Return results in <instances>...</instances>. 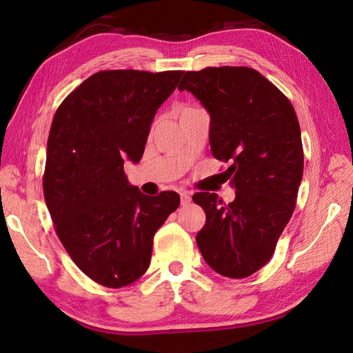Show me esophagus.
<instances>
[{"label":"esophagus","instance_id":"esophagus-1","mask_svg":"<svg viewBox=\"0 0 353 353\" xmlns=\"http://www.w3.org/2000/svg\"><path fill=\"white\" fill-rule=\"evenodd\" d=\"M181 201H182L183 206L190 205L191 203V194L188 191H182L181 192Z\"/></svg>","mask_w":353,"mask_h":353}]
</instances>
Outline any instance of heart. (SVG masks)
Segmentation results:
<instances>
[{
  "label": "heart",
  "instance_id": "1",
  "mask_svg": "<svg viewBox=\"0 0 353 353\" xmlns=\"http://www.w3.org/2000/svg\"><path fill=\"white\" fill-rule=\"evenodd\" d=\"M185 109H192V108H183V109H182V110H185ZM182 110H181V112H182Z\"/></svg>",
  "mask_w": 353,
  "mask_h": 353
}]
</instances>
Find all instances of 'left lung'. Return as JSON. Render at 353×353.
Masks as SVG:
<instances>
[{"mask_svg":"<svg viewBox=\"0 0 353 353\" xmlns=\"http://www.w3.org/2000/svg\"><path fill=\"white\" fill-rule=\"evenodd\" d=\"M211 115L209 142L235 188L226 205L197 192L206 223L197 245L216 273L243 279L273 256L277 239L296 208L303 176L301 125L291 101L261 72L247 66L186 71L179 85Z\"/></svg>","mask_w":353,"mask_h":353,"instance_id":"left-lung-1","label":"left lung"}]
</instances>
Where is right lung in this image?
<instances>
[{"label":"right lung","instance_id":"add662e5","mask_svg":"<svg viewBox=\"0 0 353 353\" xmlns=\"http://www.w3.org/2000/svg\"><path fill=\"white\" fill-rule=\"evenodd\" d=\"M182 74L95 72L52 118L45 203L71 259L103 287H125L147 272L154 234L181 203L174 191L150 197L132 186L124 161H141L156 110Z\"/></svg>","mask_w":353,"mask_h":353}]
</instances>
